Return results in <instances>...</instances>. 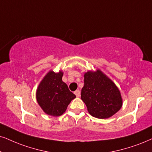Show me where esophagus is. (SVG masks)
<instances>
[{
    "mask_svg": "<svg viewBox=\"0 0 152 152\" xmlns=\"http://www.w3.org/2000/svg\"><path fill=\"white\" fill-rule=\"evenodd\" d=\"M74 94L75 95H76V96L77 97H80V91L78 90H76V91L74 92Z\"/></svg>",
    "mask_w": 152,
    "mask_h": 152,
    "instance_id": "1",
    "label": "esophagus"
}]
</instances>
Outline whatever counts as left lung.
<instances>
[{
    "instance_id": "1",
    "label": "left lung",
    "mask_w": 152,
    "mask_h": 152,
    "mask_svg": "<svg viewBox=\"0 0 152 152\" xmlns=\"http://www.w3.org/2000/svg\"><path fill=\"white\" fill-rule=\"evenodd\" d=\"M81 99L91 116L102 119L112 116L123 104L118 88L99 69L85 73Z\"/></svg>"
}]
</instances>
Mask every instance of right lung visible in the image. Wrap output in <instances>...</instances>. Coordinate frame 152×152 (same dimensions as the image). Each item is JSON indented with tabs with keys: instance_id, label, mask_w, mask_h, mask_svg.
I'll return each mask as SVG.
<instances>
[{
	"instance_id": "add662e5",
	"label": "right lung",
	"mask_w": 152,
	"mask_h": 152,
	"mask_svg": "<svg viewBox=\"0 0 152 152\" xmlns=\"http://www.w3.org/2000/svg\"><path fill=\"white\" fill-rule=\"evenodd\" d=\"M63 72L50 71L44 76L36 90V99L45 114L59 116L66 110L76 95L62 81Z\"/></svg>"
}]
</instances>
